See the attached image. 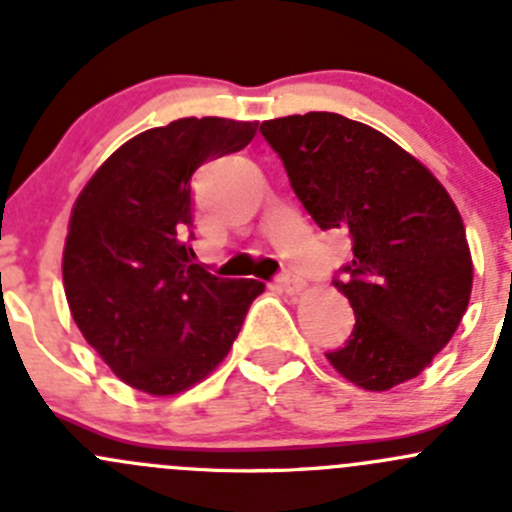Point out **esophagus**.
Instances as JSON below:
<instances>
[{"label": "esophagus", "mask_w": 512, "mask_h": 512, "mask_svg": "<svg viewBox=\"0 0 512 512\" xmlns=\"http://www.w3.org/2000/svg\"><path fill=\"white\" fill-rule=\"evenodd\" d=\"M277 285H280V289L282 292H287V294H299L304 289V280L302 277H297V275H280L277 277Z\"/></svg>", "instance_id": "34e87169"}]
</instances>
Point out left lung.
I'll list each match as a JSON object with an SVG mask.
<instances>
[{
    "mask_svg": "<svg viewBox=\"0 0 512 512\" xmlns=\"http://www.w3.org/2000/svg\"><path fill=\"white\" fill-rule=\"evenodd\" d=\"M260 133L314 223L352 237L354 257L334 287L356 324L329 364L366 391L414 379L471 299V250L451 195L391 138L339 113L272 118Z\"/></svg>",
    "mask_w": 512,
    "mask_h": 512,
    "instance_id": "left-lung-1",
    "label": "left lung"
}]
</instances>
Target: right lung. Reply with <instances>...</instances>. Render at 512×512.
Wrapping results in <instances>:
<instances>
[{
	"instance_id": "right-lung-1",
	"label": "right lung",
	"mask_w": 512,
	"mask_h": 512,
	"mask_svg": "<svg viewBox=\"0 0 512 512\" xmlns=\"http://www.w3.org/2000/svg\"><path fill=\"white\" fill-rule=\"evenodd\" d=\"M257 123L178 118L123 143L76 198L64 247L71 317L128 386L173 396L230 352L257 280H223L193 262L190 178L237 153Z\"/></svg>"
}]
</instances>
